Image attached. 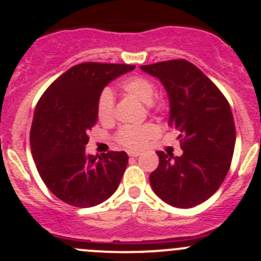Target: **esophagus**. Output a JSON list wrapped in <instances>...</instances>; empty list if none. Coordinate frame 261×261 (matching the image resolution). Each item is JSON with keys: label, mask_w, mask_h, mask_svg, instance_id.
Wrapping results in <instances>:
<instances>
[{"label": "esophagus", "mask_w": 261, "mask_h": 261, "mask_svg": "<svg viewBox=\"0 0 261 261\" xmlns=\"http://www.w3.org/2000/svg\"><path fill=\"white\" fill-rule=\"evenodd\" d=\"M139 155H140V152L139 151H128V156H131V158H136V156H139Z\"/></svg>", "instance_id": "1"}]
</instances>
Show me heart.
Listing matches in <instances>:
<instances>
[{"label":"heart","instance_id":"heart-1","mask_svg":"<svg viewBox=\"0 0 261 261\" xmlns=\"http://www.w3.org/2000/svg\"><path fill=\"white\" fill-rule=\"evenodd\" d=\"M121 88L123 92L133 96L138 101L147 105V107H154L152 98L155 96V84L151 81L140 75H133L126 78L121 83ZM97 117L102 123H109L115 118V98L114 94L105 89L98 97L97 101ZM156 135V127L151 123L141 126L126 125L122 126L116 134V140L120 145L126 149L138 150L144 147L150 139Z\"/></svg>","mask_w":261,"mask_h":261}]
</instances>
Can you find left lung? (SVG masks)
I'll use <instances>...</instances> for the list:
<instances>
[{
    "mask_svg": "<svg viewBox=\"0 0 261 261\" xmlns=\"http://www.w3.org/2000/svg\"><path fill=\"white\" fill-rule=\"evenodd\" d=\"M159 78L170 102V127L179 131L183 154L158 151L159 165L150 184L159 198L178 208H191L220 188L235 149L233 116L222 92L201 69L184 59L141 65Z\"/></svg>",
    "mask_w": 261,
    "mask_h": 261,
    "instance_id": "left-lung-1",
    "label": "left lung"
}]
</instances>
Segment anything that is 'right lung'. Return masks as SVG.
Listing matches in <instances>:
<instances>
[{
    "instance_id": "add662e5",
    "label": "right lung",
    "mask_w": 261,
    "mask_h": 261,
    "mask_svg": "<svg viewBox=\"0 0 261 261\" xmlns=\"http://www.w3.org/2000/svg\"><path fill=\"white\" fill-rule=\"evenodd\" d=\"M135 65L87 62L69 68L36 105L30 146L39 174L55 197L87 208L109 199L127 165L125 151L89 155L88 133L97 122V101L105 87Z\"/></svg>"
}]
</instances>
